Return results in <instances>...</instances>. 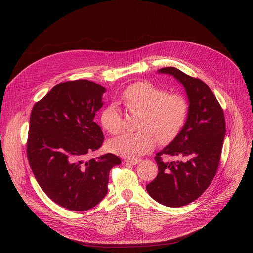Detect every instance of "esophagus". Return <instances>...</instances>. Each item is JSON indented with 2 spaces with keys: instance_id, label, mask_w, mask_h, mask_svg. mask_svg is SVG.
<instances>
[{
  "instance_id": "1",
  "label": "esophagus",
  "mask_w": 253,
  "mask_h": 253,
  "mask_svg": "<svg viewBox=\"0 0 253 253\" xmlns=\"http://www.w3.org/2000/svg\"><path fill=\"white\" fill-rule=\"evenodd\" d=\"M140 161H141V159H126V160H125L124 162H125V163H130V164L135 165V164L139 163Z\"/></svg>"
}]
</instances>
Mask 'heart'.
I'll return each instance as SVG.
<instances>
[{
  "label": "heart",
  "mask_w": 253,
  "mask_h": 253,
  "mask_svg": "<svg viewBox=\"0 0 253 253\" xmlns=\"http://www.w3.org/2000/svg\"><path fill=\"white\" fill-rule=\"evenodd\" d=\"M129 111L141 113L137 128L141 131L124 133L109 142V150L116 155L135 159L152 151L159 142L174 139L185 123L189 114L187 99L178 93H168L164 88L149 81L129 85L121 95ZM101 126L111 134L123 128L122 113L115 103L106 105L100 113Z\"/></svg>",
  "instance_id": "1"
}]
</instances>
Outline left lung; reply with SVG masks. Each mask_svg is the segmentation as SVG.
Returning a JSON list of instances; mask_svg holds the SVG:
<instances>
[{
  "instance_id": "left-lung-1",
  "label": "left lung",
  "mask_w": 253,
  "mask_h": 253,
  "mask_svg": "<svg viewBox=\"0 0 253 253\" xmlns=\"http://www.w3.org/2000/svg\"><path fill=\"white\" fill-rule=\"evenodd\" d=\"M159 73L178 80L187 92L190 105L181 131L156 154L159 173L147 185V191L160 204L179 207L200 197L216 174L225 135L224 115L213 92L202 80L171 66L160 69ZM166 155L178 160L166 162Z\"/></svg>"
}]
</instances>
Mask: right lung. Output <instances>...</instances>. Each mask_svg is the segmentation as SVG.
<instances>
[{"label":"right lung","mask_w":253,"mask_h":253,"mask_svg":"<svg viewBox=\"0 0 253 253\" xmlns=\"http://www.w3.org/2000/svg\"><path fill=\"white\" fill-rule=\"evenodd\" d=\"M105 88L88 80L59 83L35 103L26 155L33 173L53 202L86 211L108 193L111 169L120 158L105 154L85 161L98 150L103 133L94 122Z\"/></svg>","instance_id":"obj_1"}]
</instances>
